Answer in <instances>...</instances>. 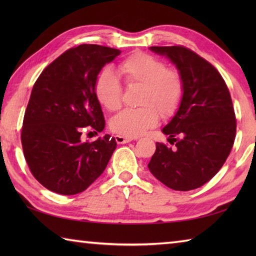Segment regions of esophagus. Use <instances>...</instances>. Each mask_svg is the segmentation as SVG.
Returning a JSON list of instances; mask_svg holds the SVG:
<instances>
[{
	"label": "esophagus",
	"instance_id": "1",
	"mask_svg": "<svg viewBox=\"0 0 256 256\" xmlns=\"http://www.w3.org/2000/svg\"><path fill=\"white\" fill-rule=\"evenodd\" d=\"M116 140L118 144H126L128 142L133 140L132 138H128V136H122V135H116Z\"/></svg>",
	"mask_w": 256,
	"mask_h": 256
}]
</instances>
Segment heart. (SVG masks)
<instances>
[{
    "mask_svg": "<svg viewBox=\"0 0 256 256\" xmlns=\"http://www.w3.org/2000/svg\"><path fill=\"white\" fill-rule=\"evenodd\" d=\"M118 72L126 84H142L140 91V108H124L110 122L114 133L123 136H138L155 126L162 116H170L180 104L184 84L175 69L166 68L160 59L146 52H135L118 64ZM94 94L100 104L108 111L120 108L122 102V86L110 69L98 76Z\"/></svg>",
    "mask_w": 256,
    "mask_h": 256,
    "instance_id": "obj_1",
    "label": "heart"
}]
</instances>
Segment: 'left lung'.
I'll list each match as a JSON object with an SVG mask.
<instances>
[{
    "instance_id": "left-lung-1",
    "label": "left lung",
    "mask_w": 256,
    "mask_h": 256,
    "mask_svg": "<svg viewBox=\"0 0 256 256\" xmlns=\"http://www.w3.org/2000/svg\"><path fill=\"white\" fill-rule=\"evenodd\" d=\"M182 76L184 92L175 116L162 132L176 148L156 143L148 170L179 192L199 188L214 177L234 143L236 121L229 89L218 70L182 46L150 47Z\"/></svg>"
}]
</instances>
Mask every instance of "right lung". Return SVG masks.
I'll return each instance as SVG.
<instances>
[{"label": "right lung", "mask_w": 256, "mask_h": 256, "mask_svg": "<svg viewBox=\"0 0 256 256\" xmlns=\"http://www.w3.org/2000/svg\"><path fill=\"white\" fill-rule=\"evenodd\" d=\"M121 50L100 45H79L45 68L32 86L25 111L22 145L30 170L50 192H82L101 174L116 148L106 134L82 142L84 128L102 132L103 112L94 94L101 69Z\"/></svg>", "instance_id": "right-lung-1"}]
</instances>
